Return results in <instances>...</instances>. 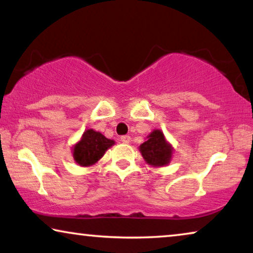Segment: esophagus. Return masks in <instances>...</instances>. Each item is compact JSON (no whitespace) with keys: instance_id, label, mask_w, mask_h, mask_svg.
Listing matches in <instances>:
<instances>
[{"instance_id":"obj_1","label":"esophagus","mask_w":253,"mask_h":253,"mask_svg":"<svg viewBox=\"0 0 253 253\" xmlns=\"http://www.w3.org/2000/svg\"><path fill=\"white\" fill-rule=\"evenodd\" d=\"M121 141H122V143H124V144H129L131 141V137L127 136V134H126V136L121 137Z\"/></svg>"}]
</instances>
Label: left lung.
Listing matches in <instances>:
<instances>
[{
    "label": "left lung",
    "instance_id": "8db88e82",
    "mask_svg": "<svg viewBox=\"0 0 253 253\" xmlns=\"http://www.w3.org/2000/svg\"><path fill=\"white\" fill-rule=\"evenodd\" d=\"M145 161L152 167H164L171 160L172 147L166 140L161 130H153L147 136V140L139 146Z\"/></svg>",
    "mask_w": 253,
    "mask_h": 253
}]
</instances>
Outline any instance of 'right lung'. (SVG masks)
Masks as SVG:
<instances>
[{
	"label": "right lung",
	"instance_id": "obj_1",
	"mask_svg": "<svg viewBox=\"0 0 253 253\" xmlns=\"http://www.w3.org/2000/svg\"><path fill=\"white\" fill-rule=\"evenodd\" d=\"M114 144L115 141L108 139L98 131L86 130L82 139L74 146L75 161L82 167H89L96 164Z\"/></svg>",
	"mask_w": 253,
	"mask_h": 253
}]
</instances>
